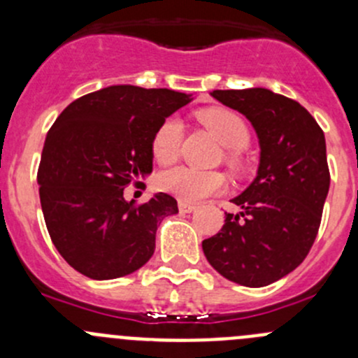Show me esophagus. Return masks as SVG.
Here are the masks:
<instances>
[{
	"instance_id": "1",
	"label": "esophagus",
	"mask_w": 358,
	"mask_h": 358,
	"mask_svg": "<svg viewBox=\"0 0 358 358\" xmlns=\"http://www.w3.org/2000/svg\"><path fill=\"white\" fill-rule=\"evenodd\" d=\"M196 208H197V206L190 204V202H183V201L178 202L180 213H192V211H196Z\"/></svg>"
}]
</instances>
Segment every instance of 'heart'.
Returning a JSON list of instances; mask_svg holds the SVG:
<instances>
[{"label": "heart", "mask_w": 358, "mask_h": 358, "mask_svg": "<svg viewBox=\"0 0 358 358\" xmlns=\"http://www.w3.org/2000/svg\"><path fill=\"white\" fill-rule=\"evenodd\" d=\"M202 124L208 126L216 138L230 150H241L249 143V128L236 112L229 109H208L201 112ZM183 124L176 115L164 119L152 138V154L161 164H171L178 157L182 145ZM159 187L164 192L178 197L183 202H197L223 192L227 180L222 173L199 171V169L176 166L159 176Z\"/></svg>", "instance_id": "obj_1"}]
</instances>
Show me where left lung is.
I'll list each match as a JSON object with an SVG mask.
<instances>
[{
	"label": "left lung",
	"instance_id": "obj_1",
	"mask_svg": "<svg viewBox=\"0 0 358 358\" xmlns=\"http://www.w3.org/2000/svg\"><path fill=\"white\" fill-rule=\"evenodd\" d=\"M213 99L241 112L259 143L256 178L232 202L216 236L202 241L209 265L225 279L263 287L308 255L329 192L326 138L308 110L266 88L215 90Z\"/></svg>",
	"mask_w": 358,
	"mask_h": 358
}]
</instances>
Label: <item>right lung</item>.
Wrapping results in <instances>:
<instances>
[{
	"mask_svg": "<svg viewBox=\"0 0 358 358\" xmlns=\"http://www.w3.org/2000/svg\"><path fill=\"white\" fill-rule=\"evenodd\" d=\"M192 95L114 85L74 100L46 135L38 183L52 243L69 265L95 280L133 273L156 249L164 216L178 213L164 192L135 206L124 187L152 173V138Z\"/></svg>",
	"mask_w": 358,
	"mask_h": 358,
	"instance_id": "1",
	"label": "right lung"
}]
</instances>
